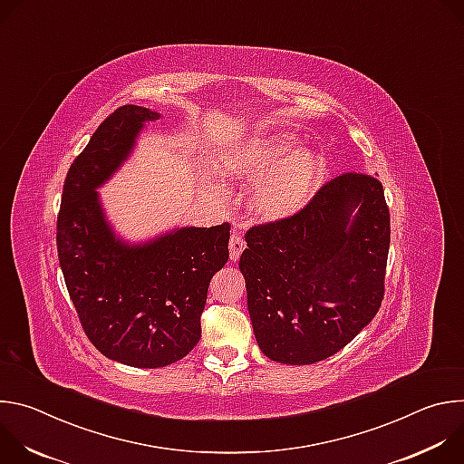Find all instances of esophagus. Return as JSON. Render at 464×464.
Wrapping results in <instances>:
<instances>
[{"label": "esophagus", "mask_w": 464, "mask_h": 464, "mask_svg": "<svg viewBox=\"0 0 464 464\" xmlns=\"http://www.w3.org/2000/svg\"><path fill=\"white\" fill-rule=\"evenodd\" d=\"M244 247H246V242L242 240V237L237 235V233H233V235H231V240H229V258H231L233 262H237V260L240 258Z\"/></svg>", "instance_id": "obj_1"}]
</instances>
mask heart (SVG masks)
I'll use <instances>...</instances> for the list:
<instances>
[{
	"label": "heart",
	"instance_id": "b5f03b06",
	"mask_svg": "<svg viewBox=\"0 0 464 464\" xmlns=\"http://www.w3.org/2000/svg\"><path fill=\"white\" fill-rule=\"evenodd\" d=\"M297 146L290 131L251 136L229 149L222 172L233 181H256L251 213L268 224L286 222L303 213L328 179L330 165L323 152Z\"/></svg>",
	"mask_w": 464,
	"mask_h": 464
}]
</instances>
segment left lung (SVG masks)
I'll return each mask as SVG.
<instances>
[{
	"instance_id": "1",
	"label": "left lung",
	"mask_w": 464,
	"mask_h": 464,
	"mask_svg": "<svg viewBox=\"0 0 464 464\" xmlns=\"http://www.w3.org/2000/svg\"><path fill=\"white\" fill-rule=\"evenodd\" d=\"M389 231L382 183L356 172L297 217L251 227L238 268L264 356L310 365L353 342L382 304Z\"/></svg>"
}]
</instances>
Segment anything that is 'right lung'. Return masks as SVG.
I'll return each instance as SVG.
<instances>
[{
  "instance_id": "1",
  "label": "right lung",
  "mask_w": 464,
  "mask_h": 464,
  "mask_svg": "<svg viewBox=\"0 0 464 464\" xmlns=\"http://www.w3.org/2000/svg\"><path fill=\"white\" fill-rule=\"evenodd\" d=\"M160 117L128 104L97 128L70 167L56 224L60 268L86 336L106 358L141 369L170 365L200 342L209 283L229 258V224L128 242L106 218L99 188Z\"/></svg>"
}]
</instances>
